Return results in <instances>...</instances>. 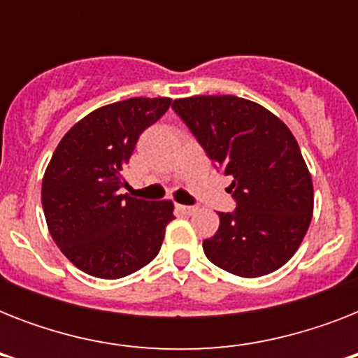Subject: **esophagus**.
I'll return each mask as SVG.
<instances>
[{
  "label": "esophagus",
  "instance_id": "1",
  "mask_svg": "<svg viewBox=\"0 0 358 358\" xmlns=\"http://www.w3.org/2000/svg\"><path fill=\"white\" fill-rule=\"evenodd\" d=\"M176 208H178L180 212L184 213V215H191V213L196 212V206H185V204H178Z\"/></svg>",
  "mask_w": 358,
  "mask_h": 358
}]
</instances>
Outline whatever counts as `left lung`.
I'll return each instance as SVG.
<instances>
[{
	"label": "left lung",
	"mask_w": 358,
	"mask_h": 358,
	"mask_svg": "<svg viewBox=\"0 0 358 358\" xmlns=\"http://www.w3.org/2000/svg\"><path fill=\"white\" fill-rule=\"evenodd\" d=\"M199 145L232 176L236 210L219 212L208 260L238 277L277 271L299 249L314 212V187L294 134L260 103L238 96L174 100Z\"/></svg>",
	"instance_id": "obj_1"
}]
</instances>
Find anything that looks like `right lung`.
I'll return each mask as SVG.
<instances>
[{
  "label": "right lung",
  "mask_w": 358,
  "mask_h": 358,
  "mask_svg": "<svg viewBox=\"0 0 358 358\" xmlns=\"http://www.w3.org/2000/svg\"><path fill=\"white\" fill-rule=\"evenodd\" d=\"M171 98H128L94 109L53 152L42 180L48 230L78 269L120 278L162 249L173 202L120 195L122 171L139 135L167 113Z\"/></svg>",
  "instance_id": "add662e5"
}]
</instances>
